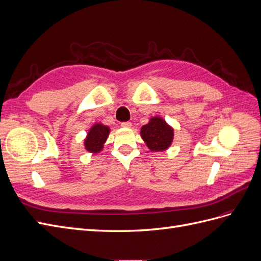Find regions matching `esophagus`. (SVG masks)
I'll use <instances>...</instances> for the list:
<instances>
[{
	"label": "esophagus",
	"instance_id": "obj_1",
	"mask_svg": "<svg viewBox=\"0 0 261 261\" xmlns=\"http://www.w3.org/2000/svg\"><path fill=\"white\" fill-rule=\"evenodd\" d=\"M121 126L125 128H129V127H132V123L130 122H123V123H121Z\"/></svg>",
	"mask_w": 261,
	"mask_h": 261
}]
</instances>
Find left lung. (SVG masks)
Here are the masks:
<instances>
[{
	"mask_svg": "<svg viewBox=\"0 0 261 261\" xmlns=\"http://www.w3.org/2000/svg\"><path fill=\"white\" fill-rule=\"evenodd\" d=\"M173 128L159 116L150 118V122L144 125L140 136L151 151H163L168 149L173 141Z\"/></svg>",
	"mask_w": 261,
	"mask_h": 261,
	"instance_id": "left-lung-1",
	"label": "left lung"
}]
</instances>
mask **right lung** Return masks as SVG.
<instances>
[{"label": "right lung", "instance_id": "1", "mask_svg": "<svg viewBox=\"0 0 261 261\" xmlns=\"http://www.w3.org/2000/svg\"><path fill=\"white\" fill-rule=\"evenodd\" d=\"M110 128L103 124H94L89 129V133L87 134L85 139V148L87 151L97 153L100 152L106 140L109 136Z\"/></svg>", "mask_w": 261, "mask_h": 261}]
</instances>
